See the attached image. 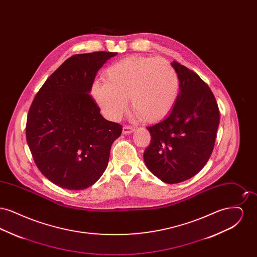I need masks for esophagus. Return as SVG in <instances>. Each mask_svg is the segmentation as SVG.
Here are the masks:
<instances>
[{
    "label": "esophagus",
    "mask_w": 257,
    "mask_h": 257,
    "mask_svg": "<svg viewBox=\"0 0 257 257\" xmlns=\"http://www.w3.org/2000/svg\"><path fill=\"white\" fill-rule=\"evenodd\" d=\"M134 127H132V126H129V125H125V126H124V127L122 128L123 134H131V133H132V132H134Z\"/></svg>",
    "instance_id": "1"
}]
</instances>
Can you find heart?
Wrapping results in <instances>:
<instances>
[{"mask_svg": "<svg viewBox=\"0 0 257 257\" xmlns=\"http://www.w3.org/2000/svg\"><path fill=\"white\" fill-rule=\"evenodd\" d=\"M103 77L105 82L92 84L91 94L111 120L122 115L128 97L141 119L158 121L171 112L179 95L178 73L170 61L161 58L128 56L110 64Z\"/></svg>", "mask_w": 257, "mask_h": 257, "instance_id": "heart-1", "label": "heart"}]
</instances>
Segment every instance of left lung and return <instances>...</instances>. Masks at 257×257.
<instances>
[{
  "label": "left lung",
  "instance_id": "8db88e82",
  "mask_svg": "<svg viewBox=\"0 0 257 257\" xmlns=\"http://www.w3.org/2000/svg\"><path fill=\"white\" fill-rule=\"evenodd\" d=\"M180 91L169 116L147 127L151 142L144 153L148 170L165 183H180L206 165L215 146L220 110L207 84L177 61Z\"/></svg>",
  "mask_w": 257,
  "mask_h": 257
}]
</instances>
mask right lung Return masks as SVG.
<instances>
[{
  "label": "right lung",
  "mask_w": 257,
  "mask_h": 257,
  "mask_svg": "<svg viewBox=\"0 0 257 257\" xmlns=\"http://www.w3.org/2000/svg\"><path fill=\"white\" fill-rule=\"evenodd\" d=\"M113 52L74 55L40 87L27 117L26 138L41 173L61 188L83 190L108 166L122 126L105 119L89 94Z\"/></svg>",
  "instance_id": "right-lung-1"
}]
</instances>
